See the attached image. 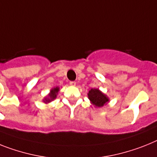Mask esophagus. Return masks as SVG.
Here are the masks:
<instances>
[{"label":"esophagus","mask_w":157,"mask_h":157,"mask_svg":"<svg viewBox=\"0 0 157 157\" xmlns=\"http://www.w3.org/2000/svg\"><path fill=\"white\" fill-rule=\"evenodd\" d=\"M70 85L72 86H76V82H75V81L70 82Z\"/></svg>","instance_id":"1"}]
</instances>
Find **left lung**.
I'll return each instance as SVG.
<instances>
[{
  "mask_svg": "<svg viewBox=\"0 0 157 157\" xmlns=\"http://www.w3.org/2000/svg\"><path fill=\"white\" fill-rule=\"evenodd\" d=\"M87 94L88 98L95 107H102L109 101V98L98 89H90Z\"/></svg>",
  "mask_w": 157,
  "mask_h": 157,
  "instance_id": "left-lung-1",
  "label": "left lung"
}]
</instances>
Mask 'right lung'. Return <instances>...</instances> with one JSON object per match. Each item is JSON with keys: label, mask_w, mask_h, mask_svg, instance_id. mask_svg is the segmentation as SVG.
<instances>
[{"label": "right lung", "mask_w": 157, "mask_h": 157, "mask_svg": "<svg viewBox=\"0 0 157 157\" xmlns=\"http://www.w3.org/2000/svg\"><path fill=\"white\" fill-rule=\"evenodd\" d=\"M59 90V87H58V86L51 90L50 93H49V94L48 95V97L44 98V100H43V101H44V103H49V102H51V101H53V100H54V99H56V97H57V94H58Z\"/></svg>", "instance_id": "right-lung-1"}]
</instances>
